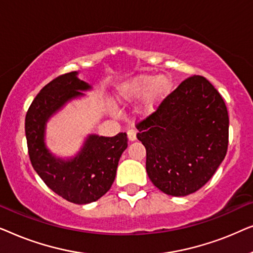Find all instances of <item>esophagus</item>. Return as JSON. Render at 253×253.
Masks as SVG:
<instances>
[{
	"mask_svg": "<svg viewBox=\"0 0 253 253\" xmlns=\"http://www.w3.org/2000/svg\"><path fill=\"white\" fill-rule=\"evenodd\" d=\"M136 131L134 130H129L127 131V139H129L130 141H134L136 140Z\"/></svg>",
	"mask_w": 253,
	"mask_h": 253,
	"instance_id": "34e87169",
	"label": "esophagus"
}]
</instances>
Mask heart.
<instances>
[{
    "label": "heart",
    "instance_id": "obj_1",
    "mask_svg": "<svg viewBox=\"0 0 253 253\" xmlns=\"http://www.w3.org/2000/svg\"><path fill=\"white\" fill-rule=\"evenodd\" d=\"M171 88L172 81L167 75H160L158 77L143 75L127 81L121 89V96L123 100L131 101L144 95L140 113L148 115L153 113L170 94Z\"/></svg>",
    "mask_w": 253,
    "mask_h": 253
}]
</instances>
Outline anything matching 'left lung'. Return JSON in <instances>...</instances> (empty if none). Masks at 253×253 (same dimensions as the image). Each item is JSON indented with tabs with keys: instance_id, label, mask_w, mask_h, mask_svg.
I'll use <instances>...</instances> for the list:
<instances>
[{
	"instance_id": "8db88e82",
	"label": "left lung",
	"mask_w": 253,
	"mask_h": 253,
	"mask_svg": "<svg viewBox=\"0 0 253 253\" xmlns=\"http://www.w3.org/2000/svg\"><path fill=\"white\" fill-rule=\"evenodd\" d=\"M137 129L152 183L166 195L183 197L205 185L223 161L229 117L214 86L202 76H192Z\"/></svg>"
}]
</instances>
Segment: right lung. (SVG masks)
<instances>
[{
	"label": "right lung",
	"mask_w": 253,
	"mask_h": 253,
	"mask_svg": "<svg viewBox=\"0 0 253 253\" xmlns=\"http://www.w3.org/2000/svg\"><path fill=\"white\" fill-rule=\"evenodd\" d=\"M92 86L78 72L58 76L44 86L31 103L25 117V134L31 164L48 188L68 202L83 205L95 202L112 186L121 155L127 147L126 132L114 137L88 134L81 151L70 159L57 158L47 148L48 120L65 103L84 96Z\"/></svg>",
	"instance_id": "obj_1"
}]
</instances>
